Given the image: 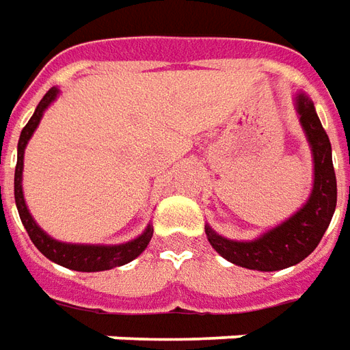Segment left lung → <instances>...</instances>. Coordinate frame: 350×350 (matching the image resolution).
Listing matches in <instances>:
<instances>
[{
	"label": "left lung",
	"instance_id": "8db88e82",
	"mask_svg": "<svg viewBox=\"0 0 350 350\" xmlns=\"http://www.w3.org/2000/svg\"><path fill=\"white\" fill-rule=\"evenodd\" d=\"M299 122L306 130L314 160V183L311 198L281 226L269 230L254 241H232L205 228L207 239L222 258L235 266L258 271H277L299 264L321 243L338 203V183L332 163L328 133L317 116L313 101L298 94Z\"/></svg>",
	"mask_w": 350,
	"mask_h": 350
}]
</instances>
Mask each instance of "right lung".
Masks as SVG:
<instances>
[{"label":"right lung","mask_w":350,"mask_h":350,"mask_svg":"<svg viewBox=\"0 0 350 350\" xmlns=\"http://www.w3.org/2000/svg\"><path fill=\"white\" fill-rule=\"evenodd\" d=\"M58 90L51 88L43 96V100L39 101L36 113L29 118L28 124L22 128L21 139H18V160H16V170H14V202H16V209L21 215V220L26 232H28L29 239L33 241L37 249L43 252L44 256L56 264H60L69 269L75 271H105V269H113L116 266H124L133 258H137L143 250L147 249L148 241L152 237V228L147 226V230L130 243L124 245H115V247H103V245H69V243H60L52 239L44 234L41 228L37 226L36 220L31 219L26 202H24V194H22V167H24V148L28 145L31 133L36 131L37 124L43 116V111L51 101L56 98Z\"/></svg>","instance_id":"add662e5"}]
</instances>
